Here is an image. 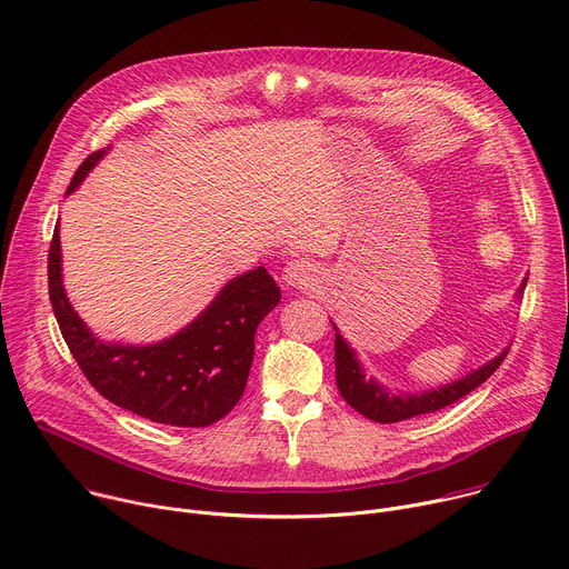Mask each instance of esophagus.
I'll list each match as a JSON object with an SVG mask.
<instances>
[{
	"label": "esophagus",
	"mask_w": 569,
	"mask_h": 569,
	"mask_svg": "<svg viewBox=\"0 0 569 569\" xmlns=\"http://www.w3.org/2000/svg\"><path fill=\"white\" fill-rule=\"evenodd\" d=\"M283 281L292 288L310 286L315 281V268L303 259H295L283 268Z\"/></svg>",
	"instance_id": "esophagus-1"
}]
</instances>
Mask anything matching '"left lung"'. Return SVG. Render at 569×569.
<instances>
[{"label":"left lung","instance_id":"obj_1","mask_svg":"<svg viewBox=\"0 0 569 569\" xmlns=\"http://www.w3.org/2000/svg\"><path fill=\"white\" fill-rule=\"evenodd\" d=\"M525 286H527V279L522 281L518 295L525 290ZM507 353L509 351L505 349L491 362L481 365L479 369L470 371L468 376L455 382L441 385L439 389H430L423 393H389L387 387H382L378 380L365 376V369L358 362L356 351L347 345V340L336 329V380L342 398L356 412H360L362 417L376 423H398V421H408L412 417H421V415H430L448 408V405H452L455 400H459L461 396L470 393L475 387L489 380L493 371L502 365Z\"/></svg>","mask_w":569,"mask_h":569}]
</instances>
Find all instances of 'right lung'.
Here are the masks:
<instances>
[{"label":"right lung","instance_id":"obj_1","mask_svg":"<svg viewBox=\"0 0 569 569\" xmlns=\"http://www.w3.org/2000/svg\"><path fill=\"white\" fill-rule=\"evenodd\" d=\"M108 150L78 167L67 196ZM60 233L49 248V299L60 333L92 387L119 408L154 423L207 428L231 412L246 391L261 319L281 290L266 268L231 279L216 299L169 340L134 347L99 340L71 308L62 288Z\"/></svg>","mask_w":569,"mask_h":569}]
</instances>
